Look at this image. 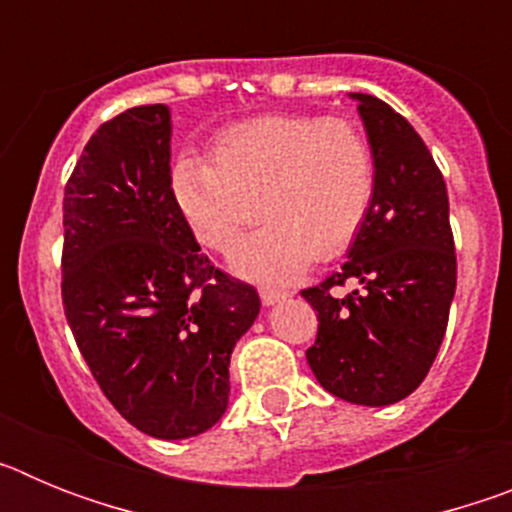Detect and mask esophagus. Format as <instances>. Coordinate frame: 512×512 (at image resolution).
Masks as SVG:
<instances>
[{
  "label": "esophagus",
  "instance_id": "esophagus-1",
  "mask_svg": "<svg viewBox=\"0 0 512 512\" xmlns=\"http://www.w3.org/2000/svg\"><path fill=\"white\" fill-rule=\"evenodd\" d=\"M261 302H264L266 307L269 305H277V302L287 300V292H279V289H261Z\"/></svg>",
  "mask_w": 512,
  "mask_h": 512
}]
</instances>
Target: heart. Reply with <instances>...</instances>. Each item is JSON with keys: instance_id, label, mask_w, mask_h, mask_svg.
Masks as SVG:
<instances>
[{"instance_id": "obj_1", "label": "heart", "mask_w": 512, "mask_h": 512, "mask_svg": "<svg viewBox=\"0 0 512 512\" xmlns=\"http://www.w3.org/2000/svg\"><path fill=\"white\" fill-rule=\"evenodd\" d=\"M210 158L212 164L176 158L174 200L212 251H228L259 212L269 217L230 256L235 271L259 282H289L312 259L341 256L364 228L377 192L372 146L341 117L235 122L215 135Z\"/></svg>"}]
</instances>
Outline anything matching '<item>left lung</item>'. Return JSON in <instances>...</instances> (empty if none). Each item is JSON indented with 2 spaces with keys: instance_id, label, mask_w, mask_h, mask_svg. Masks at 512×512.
Masks as SVG:
<instances>
[{
  "instance_id": "1",
  "label": "left lung",
  "mask_w": 512,
  "mask_h": 512,
  "mask_svg": "<svg viewBox=\"0 0 512 512\" xmlns=\"http://www.w3.org/2000/svg\"><path fill=\"white\" fill-rule=\"evenodd\" d=\"M377 161V192L348 261L302 297L318 312L307 364L330 395L384 408L420 387L441 348L456 292L449 194L423 138L372 94H348ZM359 281L333 298L329 289Z\"/></svg>"
}]
</instances>
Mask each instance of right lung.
I'll use <instances>...</instances> for the list:
<instances>
[{"label": "right lung", "instance_id": "obj_1", "mask_svg": "<svg viewBox=\"0 0 512 512\" xmlns=\"http://www.w3.org/2000/svg\"><path fill=\"white\" fill-rule=\"evenodd\" d=\"M171 110L99 125L63 194L61 295L104 397L164 441L223 418L230 354L259 292L215 269L171 192Z\"/></svg>", "mask_w": 512, "mask_h": 512}]
</instances>
